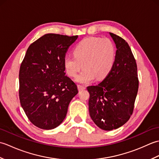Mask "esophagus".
I'll return each mask as SVG.
<instances>
[{
    "label": "esophagus",
    "mask_w": 159,
    "mask_h": 159,
    "mask_svg": "<svg viewBox=\"0 0 159 159\" xmlns=\"http://www.w3.org/2000/svg\"><path fill=\"white\" fill-rule=\"evenodd\" d=\"M78 88H79V90L80 91V90H83V89H85L86 88L85 86H83V85H78Z\"/></svg>",
    "instance_id": "obj_1"
}]
</instances>
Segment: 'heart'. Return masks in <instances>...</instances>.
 <instances>
[{
    "label": "heart",
    "instance_id": "b5f03b06",
    "mask_svg": "<svg viewBox=\"0 0 159 159\" xmlns=\"http://www.w3.org/2000/svg\"><path fill=\"white\" fill-rule=\"evenodd\" d=\"M73 55L65 57L63 65L67 74L75 76L83 67L84 69L76 77V81L87 83L93 79L106 78L113 66L116 49L107 38L90 37L82 39L73 48Z\"/></svg>",
    "mask_w": 159,
    "mask_h": 159
}]
</instances>
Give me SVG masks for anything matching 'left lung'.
Returning a JSON list of instances; mask_svg holds the SVG:
<instances>
[{
	"label": "left lung",
	"instance_id": "8db88e82",
	"mask_svg": "<svg viewBox=\"0 0 159 159\" xmlns=\"http://www.w3.org/2000/svg\"><path fill=\"white\" fill-rule=\"evenodd\" d=\"M109 34L117 48L113 66L98 85L87 87L90 117L104 130L117 129L130 119L139 87L136 61L129 45L120 36Z\"/></svg>",
	"mask_w": 159,
	"mask_h": 159
}]
</instances>
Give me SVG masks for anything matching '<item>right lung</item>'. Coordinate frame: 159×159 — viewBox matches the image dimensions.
Masks as SVG:
<instances>
[{
    "instance_id": "obj_1",
    "label": "right lung",
    "mask_w": 159,
    "mask_h": 159,
    "mask_svg": "<svg viewBox=\"0 0 159 159\" xmlns=\"http://www.w3.org/2000/svg\"><path fill=\"white\" fill-rule=\"evenodd\" d=\"M78 35H43L29 46L19 72V97L35 126L53 129L65 119L78 87L66 75L63 59Z\"/></svg>"
}]
</instances>
